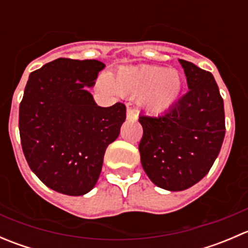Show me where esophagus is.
<instances>
[{"label":"esophagus","mask_w":248,"mask_h":248,"mask_svg":"<svg viewBox=\"0 0 248 248\" xmlns=\"http://www.w3.org/2000/svg\"><path fill=\"white\" fill-rule=\"evenodd\" d=\"M127 119L128 120H137L138 119V112L132 108H127Z\"/></svg>","instance_id":"1"}]
</instances>
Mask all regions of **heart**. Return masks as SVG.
<instances>
[{"instance_id":"heart-1","label":"heart","mask_w":248,"mask_h":248,"mask_svg":"<svg viewBox=\"0 0 248 248\" xmlns=\"http://www.w3.org/2000/svg\"><path fill=\"white\" fill-rule=\"evenodd\" d=\"M99 84L108 93L138 97L139 106L151 114L172 108L184 89L179 72L151 64L121 67L112 77L102 76Z\"/></svg>"}]
</instances>
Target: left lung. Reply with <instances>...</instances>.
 Wrapping results in <instances>:
<instances>
[{"instance_id": "obj_1", "label": "left lung", "mask_w": 248, "mask_h": 248, "mask_svg": "<svg viewBox=\"0 0 248 248\" xmlns=\"http://www.w3.org/2000/svg\"><path fill=\"white\" fill-rule=\"evenodd\" d=\"M189 91L158 116L140 115V161L156 186L189 188L209 172L226 134L223 98L210 72L180 60Z\"/></svg>"}]
</instances>
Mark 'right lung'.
<instances>
[{
    "label": "right lung",
    "instance_id": "add662e5",
    "mask_svg": "<svg viewBox=\"0 0 248 248\" xmlns=\"http://www.w3.org/2000/svg\"><path fill=\"white\" fill-rule=\"evenodd\" d=\"M104 67L97 60H54L30 74L20 103V140L30 168L67 196L93 188L107 147L126 120L124 103L102 108L85 90Z\"/></svg>",
    "mask_w": 248,
    "mask_h": 248
}]
</instances>
